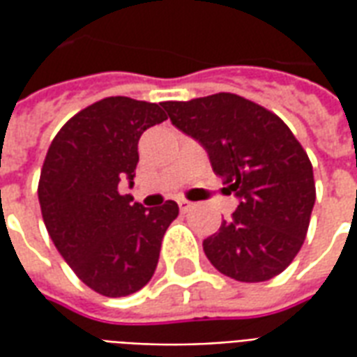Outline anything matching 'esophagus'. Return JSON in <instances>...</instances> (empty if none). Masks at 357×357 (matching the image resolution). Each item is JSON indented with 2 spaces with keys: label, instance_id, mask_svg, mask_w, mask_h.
Returning <instances> with one entry per match:
<instances>
[{
  "label": "esophagus",
  "instance_id": "obj_1",
  "mask_svg": "<svg viewBox=\"0 0 357 357\" xmlns=\"http://www.w3.org/2000/svg\"><path fill=\"white\" fill-rule=\"evenodd\" d=\"M178 204H179V210H181V212H189V210L193 208V202L185 201V199H179Z\"/></svg>",
  "mask_w": 357,
  "mask_h": 357
}]
</instances>
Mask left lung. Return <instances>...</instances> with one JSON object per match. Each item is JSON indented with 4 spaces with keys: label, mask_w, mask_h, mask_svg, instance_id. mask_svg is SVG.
<instances>
[{
    "label": "left lung",
    "mask_w": 357,
    "mask_h": 357,
    "mask_svg": "<svg viewBox=\"0 0 357 357\" xmlns=\"http://www.w3.org/2000/svg\"><path fill=\"white\" fill-rule=\"evenodd\" d=\"M172 124L201 143L239 199L231 220L202 241L224 275L260 283L279 275L306 239L315 202L312 162L289 126L235 93L166 101Z\"/></svg>",
    "instance_id": "1"
}]
</instances>
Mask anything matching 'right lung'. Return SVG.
<instances>
[{"label":"right lung","mask_w":357,"mask_h":357,"mask_svg":"<svg viewBox=\"0 0 357 357\" xmlns=\"http://www.w3.org/2000/svg\"><path fill=\"white\" fill-rule=\"evenodd\" d=\"M162 105V102H160ZM160 105L107 97L66 122L51 141L38 199L59 255L89 289L118 298L151 281L174 201L145 208L118 185H133L141 133L166 120Z\"/></svg>","instance_id":"obj_1"}]
</instances>
